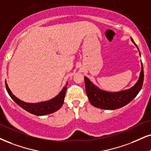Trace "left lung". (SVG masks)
I'll list each match as a JSON object with an SVG mask.
<instances>
[{
	"label": "left lung",
	"instance_id": "left-lung-1",
	"mask_svg": "<svg viewBox=\"0 0 151 151\" xmlns=\"http://www.w3.org/2000/svg\"><path fill=\"white\" fill-rule=\"evenodd\" d=\"M131 40L134 44L139 50V55L141 56L140 52L137 44L134 42L132 38ZM141 64V70L139 75V80L135 85L127 90H124L119 92H108V91L101 90L99 87L95 85L90 79L87 77H84L85 90L89 101L94 107L105 110H115L120 109L127 105L130 101H132L139 92H140L144 83V68L142 62Z\"/></svg>",
	"mask_w": 151,
	"mask_h": 151
}]
</instances>
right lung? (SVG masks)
<instances>
[{
	"mask_svg": "<svg viewBox=\"0 0 151 151\" xmlns=\"http://www.w3.org/2000/svg\"><path fill=\"white\" fill-rule=\"evenodd\" d=\"M67 84H68V82L66 83V85L63 87L61 92L51 99L47 100V101L38 102V103H29V102L22 101V100L17 97L16 96H14L11 92L8 85L7 84L6 81H5V87H6L7 92L13 101L17 104H18L20 107L27 111V112L33 115H39V116L55 113L62 106L63 104H64L66 91L67 90Z\"/></svg>",
	"mask_w": 151,
	"mask_h": 151,
	"instance_id": "1",
	"label": "right lung"
}]
</instances>
